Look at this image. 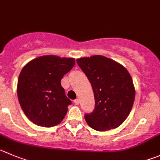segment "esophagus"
Returning <instances> with one entry per match:
<instances>
[{
  "mask_svg": "<svg viewBox=\"0 0 160 160\" xmlns=\"http://www.w3.org/2000/svg\"><path fill=\"white\" fill-rule=\"evenodd\" d=\"M74 103H75L76 105H79V104H80V100H79L78 98H77V99L74 100Z\"/></svg>",
  "mask_w": 160,
  "mask_h": 160,
  "instance_id": "obj_1",
  "label": "esophagus"
}]
</instances>
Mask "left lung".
<instances>
[{
  "label": "left lung",
  "instance_id": "left-lung-1",
  "mask_svg": "<svg viewBox=\"0 0 160 160\" xmlns=\"http://www.w3.org/2000/svg\"><path fill=\"white\" fill-rule=\"evenodd\" d=\"M92 84L95 110L84 118L91 128L107 131L120 126L127 118L135 99V88L127 69L101 55L77 60Z\"/></svg>",
  "mask_w": 160,
  "mask_h": 160
}]
</instances>
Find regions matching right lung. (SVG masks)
<instances>
[{
  "instance_id": "1",
  "label": "right lung",
  "mask_w": 160,
  "mask_h": 160,
  "mask_svg": "<svg viewBox=\"0 0 160 160\" xmlns=\"http://www.w3.org/2000/svg\"><path fill=\"white\" fill-rule=\"evenodd\" d=\"M75 65L74 58L41 56L28 62L19 74L17 95L25 115L42 127L58 125L72 103L61 80Z\"/></svg>"
}]
</instances>
